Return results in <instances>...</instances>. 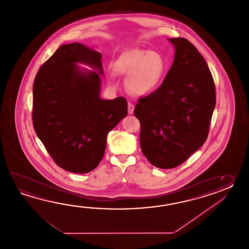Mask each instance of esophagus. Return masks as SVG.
Wrapping results in <instances>:
<instances>
[{
  "label": "esophagus",
  "instance_id": "esophagus-1",
  "mask_svg": "<svg viewBox=\"0 0 249 249\" xmlns=\"http://www.w3.org/2000/svg\"><path fill=\"white\" fill-rule=\"evenodd\" d=\"M133 111H134V106L132 105V103H129L128 104V114L132 115L133 114Z\"/></svg>",
  "mask_w": 249,
  "mask_h": 249
}]
</instances>
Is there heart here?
Here are the masks:
<instances>
[{
  "instance_id": "1",
  "label": "heart",
  "mask_w": 249,
  "mask_h": 249,
  "mask_svg": "<svg viewBox=\"0 0 249 249\" xmlns=\"http://www.w3.org/2000/svg\"><path fill=\"white\" fill-rule=\"evenodd\" d=\"M115 71L127 77L126 86L137 95L153 91L164 76L165 62L163 57L151 51L134 49L124 53L115 64ZM113 82L114 74L108 75Z\"/></svg>"
}]
</instances>
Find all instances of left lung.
Wrapping results in <instances>:
<instances>
[{"label":"left lung","mask_w":249,"mask_h":249,"mask_svg":"<svg viewBox=\"0 0 249 249\" xmlns=\"http://www.w3.org/2000/svg\"><path fill=\"white\" fill-rule=\"evenodd\" d=\"M175 60L162 85L139 100L140 144L149 163L171 169L207 140L215 107V87L205 58L185 38H169Z\"/></svg>","instance_id":"1"}]
</instances>
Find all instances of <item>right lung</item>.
Returning a JSON list of instances; mask_svg holds the SVG:
<instances>
[{
    "instance_id": "1",
    "label": "right lung",
    "mask_w": 249,
    "mask_h": 249,
    "mask_svg": "<svg viewBox=\"0 0 249 249\" xmlns=\"http://www.w3.org/2000/svg\"><path fill=\"white\" fill-rule=\"evenodd\" d=\"M101 58L83 43L63 44L40 68L33 85L35 131L55 163L71 173L95 169L105 153L107 133L127 116L124 97H100Z\"/></svg>"
}]
</instances>
